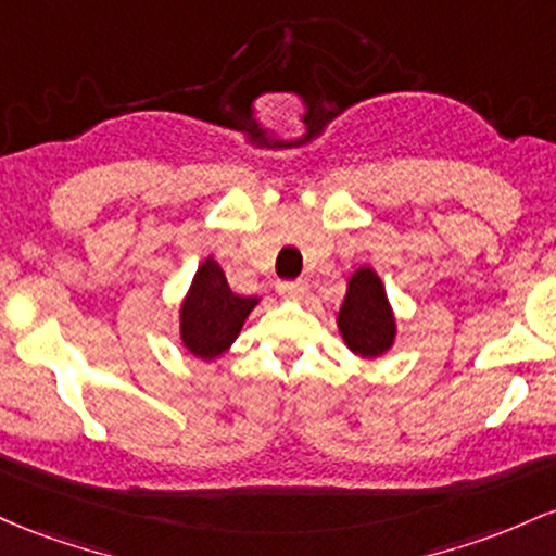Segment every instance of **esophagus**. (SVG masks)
<instances>
[{"label":"esophagus","mask_w":556,"mask_h":556,"mask_svg":"<svg viewBox=\"0 0 556 556\" xmlns=\"http://www.w3.org/2000/svg\"><path fill=\"white\" fill-rule=\"evenodd\" d=\"M278 294L286 299H302L307 294V280L296 278V280H280L278 283Z\"/></svg>","instance_id":"obj_1"}]
</instances>
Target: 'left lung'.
<instances>
[{
  "label": "left lung",
  "instance_id": "1",
  "mask_svg": "<svg viewBox=\"0 0 556 556\" xmlns=\"http://www.w3.org/2000/svg\"><path fill=\"white\" fill-rule=\"evenodd\" d=\"M336 323L344 344L359 357L376 359L394 346L396 317L386 296L383 280L372 267L365 265L352 273Z\"/></svg>",
  "mask_w": 556,
  "mask_h": 556
}]
</instances>
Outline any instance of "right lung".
<instances>
[{
	"mask_svg": "<svg viewBox=\"0 0 556 556\" xmlns=\"http://www.w3.org/2000/svg\"><path fill=\"white\" fill-rule=\"evenodd\" d=\"M257 304V296L233 294L223 267L207 257L180 304V341L199 359L220 357L239 339L249 312Z\"/></svg>",
	"mask_w": 556,
	"mask_h": 556,
	"instance_id": "obj_1",
	"label": "right lung"
}]
</instances>
